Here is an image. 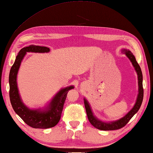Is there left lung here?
<instances>
[{"instance_id":"obj_1","label":"left lung","mask_w":153,"mask_h":153,"mask_svg":"<svg viewBox=\"0 0 153 153\" xmlns=\"http://www.w3.org/2000/svg\"><path fill=\"white\" fill-rule=\"evenodd\" d=\"M123 53H125L126 55L129 58L130 61L132 62L134 67L136 70L138 76V86H139V94L137 96V98L136 102V104L134 105V108L130 110V111L127 113V114L115 122H112L110 123H103L100 120L97 119L93 115V113H92V111L90 108V105L88 104L87 101L84 99V104L85 109H86L87 115L88 119L89 120L90 123L93 125L96 128L102 130H118L121 128L125 126L126 124L130 121V120L132 118V117L136 114L138 110L140 108L141 105L143 102V75H142L140 65L137 62L136 58L133 55L130 51L127 50V49H124L123 50Z\"/></svg>"}]
</instances>
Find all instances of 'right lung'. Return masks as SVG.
<instances>
[{
  "label": "right lung",
  "mask_w": 153,
  "mask_h": 153,
  "mask_svg": "<svg viewBox=\"0 0 153 153\" xmlns=\"http://www.w3.org/2000/svg\"><path fill=\"white\" fill-rule=\"evenodd\" d=\"M49 51V48L35 45L23 48L16 56L10 72L9 94L12 108L27 125L34 128H49L57 125L61 116L68 91L74 88L73 86H70L60 90L53 99L48 108L44 111L29 109L21 102L16 81L17 74L21 60L27 52L47 53Z\"/></svg>",
  "instance_id": "right-lung-1"
}]
</instances>
